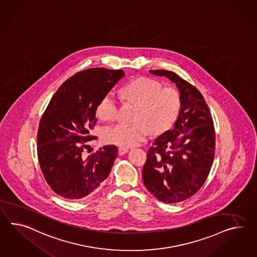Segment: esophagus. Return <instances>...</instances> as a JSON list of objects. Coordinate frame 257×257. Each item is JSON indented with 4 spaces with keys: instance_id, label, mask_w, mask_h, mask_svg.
<instances>
[{
    "instance_id": "esophagus-1",
    "label": "esophagus",
    "mask_w": 257,
    "mask_h": 257,
    "mask_svg": "<svg viewBox=\"0 0 257 257\" xmlns=\"http://www.w3.org/2000/svg\"><path fill=\"white\" fill-rule=\"evenodd\" d=\"M128 152V149L127 148H125V147H120L118 149V153L119 155H125V154H126Z\"/></svg>"
}]
</instances>
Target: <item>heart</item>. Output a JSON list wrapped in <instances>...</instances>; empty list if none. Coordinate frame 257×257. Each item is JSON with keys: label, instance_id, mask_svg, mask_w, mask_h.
<instances>
[{"label": "heart", "instance_id": "obj_1", "mask_svg": "<svg viewBox=\"0 0 257 257\" xmlns=\"http://www.w3.org/2000/svg\"><path fill=\"white\" fill-rule=\"evenodd\" d=\"M124 94L128 100L140 104L139 122L119 123L107 127L103 132V140L107 144L122 147L139 145L150 136L153 128L157 133H163L177 120L182 98L176 88L164 87L158 80L140 77L125 86ZM119 101L115 93L106 94L98 106L99 118L106 122L116 118Z\"/></svg>", "mask_w": 257, "mask_h": 257}]
</instances>
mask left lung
I'll list each match as a JSON object with an SVG mask.
<instances>
[{
    "label": "left lung",
    "instance_id": "8db88e82",
    "mask_svg": "<svg viewBox=\"0 0 257 257\" xmlns=\"http://www.w3.org/2000/svg\"><path fill=\"white\" fill-rule=\"evenodd\" d=\"M174 83L182 98L171 131L155 140L143 169L147 190L164 203H177L195 195L208 177L214 158L215 132L202 94L173 72L151 70Z\"/></svg>",
    "mask_w": 257,
    "mask_h": 257
}]
</instances>
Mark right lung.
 I'll list each match as a JSON object with an SVG mask.
<instances>
[{"label":"right lung","instance_id":"right-lung-1","mask_svg":"<svg viewBox=\"0 0 257 257\" xmlns=\"http://www.w3.org/2000/svg\"><path fill=\"white\" fill-rule=\"evenodd\" d=\"M125 75L122 70L92 68L75 73L53 96L40 120L37 155L47 184L62 198L77 200L97 190L117 157L106 145L86 158L83 154L97 122L102 98Z\"/></svg>","mask_w":257,"mask_h":257}]
</instances>
